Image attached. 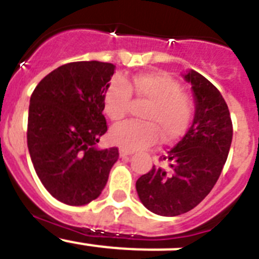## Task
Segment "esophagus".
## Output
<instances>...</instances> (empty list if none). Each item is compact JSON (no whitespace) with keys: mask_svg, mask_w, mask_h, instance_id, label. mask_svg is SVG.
Returning <instances> with one entry per match:
<instances>
[{"mask_svg":"<svg viewBox=\"0 0 259 259\" xmlns=\"http://www.w3.org/2000/svg\"><path fill=\"white\" fill-rule=\"evenodd\" d=\"M131 154H134V152H131V150L119 149V155H120V157H127V155H131Z\"/></svg>","mask_w":259,"mask_h":259,"instance_id":"34e87169","label":"esophagus"}]
</instances>
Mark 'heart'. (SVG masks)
<instances>
[{"label":"heart","mask_w":259,"mask_h":259,"mask_svg":"<svg viewBox=\"0 0 259 259\" xmlns=\"http://www.w3.org/2000/svg\"><path fill=\"white\" fill-rule=\"evenodd\" d=\"M132 92L150 102L144 113L146 123L127 120L114 125L110 139L115 145L140 150L157 144L161 135L164 141H172L187 131L194 115V102L175 77L158 71L135 75L130 81L122 76L111 79L104 95V111L111 120L118 122L127 115Z\"/></svg>","instance_id":"heart-1"}]
</instances>
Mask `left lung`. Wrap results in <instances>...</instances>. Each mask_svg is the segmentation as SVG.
Masks as SVG:
<instances>
[{"label":"left lung","mask_w":259,"mask_h":259,"mask_svg":"<svg viewBox=\"0 0 259 259\" xmlns=\"http://www.w3.org/2000/svg\"><path fill=\"white\" fill-rule=\"evenodd\" d=\"M185 80L196 97L193 124L175 148L159 157L166 166H153L136 182L144 206L163 217H176L196 207L221 176L232 141V120L217 87L197 71Z\"/></svg>","instance_id":"1"}]
</instances>
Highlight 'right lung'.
<instances>
[{
	"label": "right lung",
	"mask_w": 259,
	"mask_h": 259,
	"mask_svg": "<svg viewBox=\"0 0 259 259\" xmlns=\"http://www.w3.org/2000/svg\"><path fill=\"white\" fill-rule=\"evenodd\" d=\"M113 63L71 62L41 80L29 100L27 145L38 179L53 197L81 206L101 194L118 149L96 144L107 131L104 95Z\"/></svg>",
	"instance_id": "obj_1"
}]
</instances>
